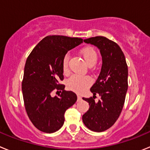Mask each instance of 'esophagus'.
Segmentation results:
<instances>
[{"mask_svg": "<svg viewBox=\"0 0 150 150\" xmlns=\"http://www.w3.org/2000/svg\"><path fill=\"white\" fill-rule=\"evenodd\" d=\"M77 99L78 100H82V97L80 95H77Z\"/></svg>", "mask_w": 150, "mask_h": 150, "instance_id": "34e87169", "label": "esophagus"}]
</instances>
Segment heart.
Instances as JSON below:
<instances>
[{
	"label": "heart",
	"mask_w": 150,
	"mask_h": 150,
	"mask_svg": "<svg viewBox=\"0 0 150 150\" xmlns=\"http://www.w3.org/2000/svg\"><path fill=\"white\" fill-rule=\"evenodd\" d=\"M80 54L83 56L85 62L87 65L91 67L93 66L98 60V54L95 50L92 47H85L80 51ZM68 61L69 57L66 55L63 59L64 73H67L68 71ZM91 83V78L88 76H79V75H73L67 80V87L69 89L76 91L77 93H81L86 89Z\"/></svg>",
	"instance_id": "1"
}]
</instances>
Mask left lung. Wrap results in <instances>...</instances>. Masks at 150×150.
<instances>
[{
  "label": "left lung",
  "mask_w": 150,
  "mask_h": 150,
  "mask_svg": "<svg viewBox=\"0 0 150 150\" xmlns=\"http://www.w3.org/2000/svg\"><path fill=\"white\" fill-rule=\"evenodd\" d=\"M84 42L99 49L102 66L98 77L90 88L93 98H83L89 104L83 122L91 131L101 132L116 122L122 110L128 90V66L121 48L113 41L98 36ZM96 93L101 98L98 102L94 100Z\"/></svg>",
  "instance_id": "1"
}]
</instances>
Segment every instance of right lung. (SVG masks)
Here are the masks:
<instances>
[{"label":"right lung","instance_id":"1","mask_svg":"<svg viewBox=\"0 0 150 150\" xmlns=\"http://www.w3.org/2000/svg\"><path fill=\"white\" fill-rule=\"evenodd\" d=\"M83 43V39L52 35L43 38L26 60L22 90L29 119L45 133H53L64 122V112L74 105L77 97L65 91L63 80V59L69 50ZM55 89L62 90L60 97H52Z\"/></svg>","mask_w":150,"mask_h":150}]
</instances>
